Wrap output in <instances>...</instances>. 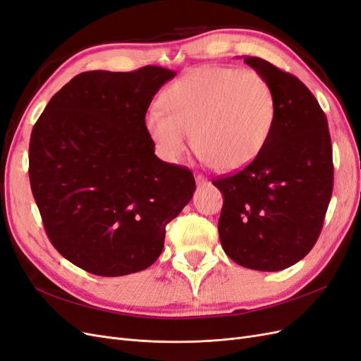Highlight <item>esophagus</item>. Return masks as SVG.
Wrapping results in <instances>:
<instances>
[{
    "mask_svg": "<svg viewBox=\"0 0 361 361\" xmlns=\"http://www.w3.org/2000/svg\"><path fill=\"white\" fill-rule=\"evenodd\" d=\"M195 182H197L199 187H204V185L209 183L204 176H202V174H197V176H195Z\"/></svg>",
    "mask_w": 361,
    "mask_h": 361,
    "instance_id": "1",
    "label": "esophagus"
}]
</instances>
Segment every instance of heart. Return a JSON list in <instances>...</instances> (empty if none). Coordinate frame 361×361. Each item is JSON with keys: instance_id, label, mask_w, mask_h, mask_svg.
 I'll return each instance as SVG.
<instances>
[{"instance_id": "obj_1", "label": "heart", "mask_w": 361, "mask_h": 361, "mask_svg": "<svg viewBox=\"0 0 361 361\" xmlns=\"http://www.w3.org/2000/svg\"><path fill=\"white\" fill-rule=\"evenodd\" d=\"M150 108L145 128L159 155L178 161L191 146L218 171L253 162L272 135L277 99L269 81L256 71L197 68L170 84Z\"/></svg>"}]
</instances>
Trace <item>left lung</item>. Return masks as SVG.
<instances>
[{
  "label": "left lung",
  "instance_id": "left-lung-1",
  "mask_svg": "<svg viewBox=\"0 0 361 361\" xmlns=\"http://www.w3.org/2000/svg\"><path fill=\"white\" fill-rule=\"evenodd\" d=\"M244 61L269 81L277 118L264 152L232 176L212 180L224 202L218 233L238 265L280 271L318 241L333 192L326 117L297 76L259 57Z\"/></svg>",
  "mask_w": 361,
  "mask_h": 361
}]
</instances>
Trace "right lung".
Masks as SVG:
<instances>
[{
  "label": "right lung",
  "instance_id": "obj_1",
  "mask_svg": "<svg viewBox=\"0 0 361 361\" xmlns=\"http://www.w3.org/2000/svg\"><path fill=\"white\" fill-rule=\"evenodd\" d=\"M176 72L76 75L51 97L30 138V183L52 245L102 277L149 268L166 226L195 191L192 173L161 161L145 116Z\"/></svg>",
  "mask_w": 361,
  "mask_h": 361
}]
</instances>
